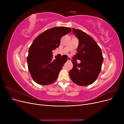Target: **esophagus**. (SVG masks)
<instances>
[{"mask_svg": "<svg viewBox=\"0 0 124 124\" xmlns=\"http://www.w3.org/2000/svg\"><path fill=\"white\" fill-rule=\"evenodd\" d=\"M68 61H71V58L70 57H68Z\"/></svg>", "mask_w": 124, "mask_h": 124, "instance_id": "obj_1", "label": "esophagus"}]
</instances>
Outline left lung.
<instances>
[{"label": "left lung", "instance_id": "obj_1", "mask_svg": "<svg viewBox=\"0 0 124 124\" xmlns=\"http://www.w3.org/2000/svg\"><path fill=\"white\" fill-rule=\"evenodd\" d=\"M78 39V53L75 55L80 63L72 60L73 68L69 71L70 78L78 85L87 86L94 82L100 72L103 61L102 51L96 41L81 30L72 28Z\"/></svg>", "mask_w": 124, "mask_h": 124}]
</instances>
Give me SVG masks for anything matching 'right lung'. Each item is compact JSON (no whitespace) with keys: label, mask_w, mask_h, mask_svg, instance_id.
Masks as SVG:
<instances>
[{"label":"right lung","mask_w":124,"mask_h":124,"mask_svg":"<svg viewBox=\"0 0 124 124\" xmlns=\"http://www.w3.org/2000/svg\"><path fill=\"white\" fill-rule=\"evenodd\" d=\"M71 31L70 28L57 27L47 29L33 41L27 58L28 68L37 84L46 85L54 82L68 59L66 55L53 59V51L58 47L61 38Z\"/></svg>","instance_id":"right-lung-1"}]
</instances>
